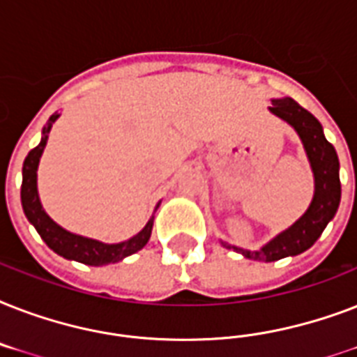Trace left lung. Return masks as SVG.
I'll return each instance as SVG.
<instances>
[{"instance_id": "obj_1", "label": "left lung", "mask_w": 357, "mask_h": 357, "mask_svg": "<svg viewBox=\"0 0 357 357\" xmlns=\"http://www.w3.org/2000/svg\"><path fill=\"white\" fill-rule=\"evenodd\" d=\"M268 111L285 120L298 133L305 153H307V159H310L313 178H315V195H313L307 211L291 228L276 235L263 248L244 250L222 243L226 248L238 252L248 259L265 261V263L283 259L289 255H298L311 248L317 238L321 237L328 222L335 217L339 202H341L337 153L324 137L321 122L310 111H305L302 105L294 102L293 98L272 100Z\"/></svg>"}]
</instances>
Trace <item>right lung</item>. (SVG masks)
I'll return each instance as SVG.
<instances>
[{"label":"right lung","mask_w":357,"mask_h":357,"mask_svg":"<svg viewBox=\"0 0 357 357\" xmlns=\"http://www.w3.org/2000/svg\"><path fill=\"white\" fill-rule=\"evenodd\" d=\"M57 119V113L50 116L46 126L42 128L40 144L33 148L24 161V168H22V207H24L25 217L35 226L42 241L55 254L63 255L64 259L79 261V263H85V265L91 266L119 263L123 257H128V255L144 248L146 243L150 241L153 217L148 220V224L140 229L139 234L133 235L128 241H123V243L116 244H105L102 241H96V238L70 234V231L61 228L57 222H53L52 218L47 217V213L44 211V207L40 204V198H38V190H36V170H38L42 151L46 148L47 135H50L53 122Z\"/></svg>","instance_id":"right-lung-1"}]
</instances>
